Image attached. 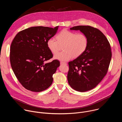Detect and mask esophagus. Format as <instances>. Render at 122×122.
<instances>
[{
    "label": "esophagus",
    "instance_id": "obj_1",
    "mask_svg": "<svg viewBox=\"0 0 122 122\" xmlns=\"http://www.w3.org/2000/svg\"><path fill=\"white\" fill-rule=\"evenodd\" d=\"M60 64L61 65H67V64H66V62H60Z\"/></svg>",
    "mask_w": 122,
    "mask_h": 122
}]
</instances>
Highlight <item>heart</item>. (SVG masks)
<instances>
[{
  "mask_svg": "<svg viewBox=\"0 0 122 122\" xmlns=\"http://www.w3.org/2000/svg\"><path fill=\"white\" fill-rule=\"evenodd\" d=\"M54 38H49L47 41V46L52 53L55 54L58 51L60 45L64 44V51L54 56L56 59L61 61H67L74 57H78L84 53L87 48L88 40L83 33H78L67 30H63Z\"/></svg>",
  "mask_w": 122,
  "mask_h": 122,
  "instance_id": "1",
  "label": "heart"
}]
</instances>
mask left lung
<instances>
[{"label": "left lung", "mask_w": 122, "mask_h": 122, "mask_svg": "<svg viewBox=\"0 0 122 122\" xmlns=\"http://www.w3.org/2000/svg\"><path fill=\"white\" fill-rule=\"evenodd\" d=\"M71 30H79L88 38V44L84 53L68 62V84L76 91L91 90L106 75L112 58L110 44L98 29L89 25H78Z\"/></svg>", "instance_id": "1"}]
</instances>
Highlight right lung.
I'll list each match as a JSON object with an SVG mask.
<instances>
[{
  "mask_svg": "<svg viewBox=\"0 0 122 122\" xmlns=\"http://www.w3.org/2000/svg\"><path fill=\"white\" fill-rule=\"evenodd\" d=\"M58 26L31 27L21 31L14 37L10 48V62L12 70L23 87L32 92H40L53 83V75L60 66L54 60L47 46V40L55 36Z\"/></svg>",
  "mask_w": 122,
  "mask_h": 122,
  "instance_id": "obj_1",
  "label": "right lung"
}]
</instances>
